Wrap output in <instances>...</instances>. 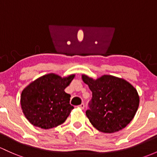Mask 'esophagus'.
I'll return each mask as SVG.
<instances>
[{
    "label": "esophagus",
    "instance_id": "obj_1",
    "mask_svg": "<svg viewBox=\"0 0 157 157\" xmlns=\"http://www.w3.org/2000/svg\"><path fill=\"white\" fill-rule=\"evenodd\" d=\"M79 108H80L81 109H84V108H85V104L82 103L81 105H79Z\"/></svg>",
    "mask_w": 157,
    "mask_h": 157
}]
</instances>
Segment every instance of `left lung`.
<instances>
[{
    "label": "left lung",
    "instance_id": "1",
    "mask_svg": "<svg viewBox=\"0 0 157 157\" xmlns=\"http://www.w3.org/2000/svg\"><path fill=\"white\" fill-rule=\"evenodd\" d=\"M82 79L92 92L86 114L95 128L105 133L116 132L132 121L139 106V95L132 85L111 75L94 80L83 74Z\"/></svg>",
    "mask_w": 157,
    "mask_h": 157
}]
</instances>
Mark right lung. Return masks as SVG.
Instances as JSON below:
<instances>
[{
  "instance_id": "1",
  "label": "right lung",
  "mask_w": 157,
  "mask_h": 157,
  "mask_svg": "<svg viewBox=\"0 0 157 157\" xmlns=\"http://www.w3.org/2000/svg\"><path fill=\"white\" fill-rule=\"evenodd\" d=\"M75 77H62L51 73L31 82L22 90L21 107L27 120L34 126L49 129L62 124L74 107L65 89Z\"/></svg>"
}]
</instances>
